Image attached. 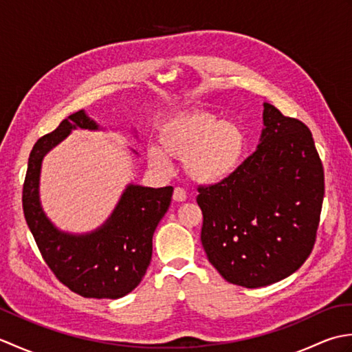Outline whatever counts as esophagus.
I'll return each mask as SVG.
<instances>
[{
	"label": "esophagus",
	"mask_w": 352,
	"mask_h": 352,
	"mask_svg": "<svg viewBox=\"0 0 352 352\" xmlns=\"http://www.w3.org/2000/svg\"><path fill=\"white\" fill-rule=\"evenodd\" d=\"M172 198H174L175 201H186V198H188V195H186V190L183 188H178L174 189V193H172Z\"/></svg>",
	"instance_id": "obj_1"
}]
</instances>
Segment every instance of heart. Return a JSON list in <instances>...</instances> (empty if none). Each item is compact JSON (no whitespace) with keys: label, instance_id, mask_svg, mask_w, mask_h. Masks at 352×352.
Instances as JSON below:
<instances>
[{"label":"heart","instance_id":"1","mask_svg":"<svg viewBox=\"0 0 352 352\" xmlns=\"http://www.w3.org/2000/svg\"><path fill=\"white\" fill-rule=\"evenodd\" d=\"M159 148L148 157L157 166H166L169 157L184 159V168L193 180L216 183L228 177L241 163L245 151V134L241 126L199 110L170 116L157 131Z\"/></svg>","mask_w":352,"mask_h":352}]
</instances>
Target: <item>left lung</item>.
I'll use <instances>...</instances> for the list:
<instances>
[{"instance_id":"1","label":"left lung","mask_w":352,"mask_h":352,"mask_svg":"<svg viewBox=\"0 0 352 352\" xmlns=\"http://www.w3.org/2000/svg\"><path fill=\"white\" fill-rule=\"evenodd\" d=\"M261 144L223 180L199 184L207 258L237 286H269L298 271L316 242L324 166L309 126L263 104Z\"/></svg>"}]
</instances>
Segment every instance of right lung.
<instances>
[{"label": "right lung", "instance_id": "add662e5", "mask_svg": "<svg viewBox=\"0 0 352 352\" xmlns=\"http://www.w3.org/2000/svg\"><path fill=\"white\" fill-rule=\"evenodd\" d=\"M72 129L96 130L98 125L78 110L54 131L37 139L22 188L24 216L45 263L58 281L80 296L116 300L130 294L144 278L153 256V234L168 212L174 188L131 184L106 226L86 236L60 233L43 214L37 188L45 153Z\"/></svg>", "mask_w": 352, "mask_h": 352}]
</instances>
